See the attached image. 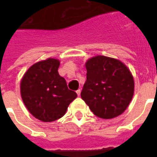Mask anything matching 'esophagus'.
<instances>
[{
    "instance_id": "obj_1",
    "label": "esophagus",
    "mask_w": 157,
    "mask_h": 157,
    "mask_svg": "<svg viewBox=\"0 0 157 157\" xmlns=\"http://www.w3.org/2000/svg\"><path fill=\"white\" fill-rule=\"evenodd\" d=\"M76 93H77V95L80 96V94H81V89H78V90L76 91Z\"/></svg>"
}]
</instances>
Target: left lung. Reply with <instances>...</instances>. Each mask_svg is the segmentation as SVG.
Returning a JSON list of instances; mask_svg holds the SVG:
<instances>
[{
	"instance_id": "8db88e82",
	"label": "left lung",
	"mask_w": 157,
	"mask_h": 157,
	"mask_svg": "<svg viewBox=\"0 0 157 157\" xmlns=\"http://www.w3.org/2000/svg\"><path fill=\"white\" fill-rule=\"evenodd\" d=\"M86 81L82 98L99 118H115L124 112L134 95L135 83L127 66L116 59L102 55L86 63Z\"/></svg>"
}]
</instances>
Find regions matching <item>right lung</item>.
Masks as SVG:
<instances>
[{"label": "right lung", "mask_w": 157, "mask_h": 157, "mask_svg": "<svg viewBox=\"0 0 157 157\" xmlns=\"http://www.w3.org/2000/svg\"><path fill=\"white\" fill-rule=\"evenodd\" d=\"M59 61L55 59L37 62L21 82L22 101L31 114L41 121L52 122L63 117L77 97L59 75Z\"/></svg>", "instance_id": "1"}]
</instances>
